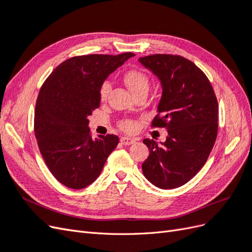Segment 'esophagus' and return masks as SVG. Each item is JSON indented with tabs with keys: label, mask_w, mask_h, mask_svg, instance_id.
<instances>
[{
	"label": "esophagus",
	"mask_w": 252,
	"mask_h": 252,
	"mask_svg": "<svg viewBox=\"0 0 252 252\" xmlns=\"http://www.w3.org/2000/svg\"><path fill=\"white\" fill-rule=\"evenodd\" d=\"M121 143L123 145H131L133 143H135V140L134 139H131V138H126V136H123V138H121Z\"/></svg>",
	"instance_id": "obj_1"
}]
</instances>
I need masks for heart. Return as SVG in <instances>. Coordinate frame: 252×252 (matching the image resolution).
Masks as SVG:
<instances>
[{
    "mask_svg": "<svg viewBox=\"0 0 252 252\" xmlns=\"http://www.w3.org/2000/svg\"><path fill=\"white\" fill-rule=\"evenodd\" d=\"M123 80L126 86L134 95L141 93H147L150 86V80L148 75L140 69H135V68L127 70L123 75ZM109 90V83L103 82L102 85L100 86V89H98V98H100V102L103 103L107 100ZM118 126L121 130L125 132H132L136 128V122L132 119H123L119 122Z\"/></svg>",
    "mask_w": 252,
    "mask_h": 252,
    "instance_id": "b5f03b06",
    "label": "heart"
}]
</instances>
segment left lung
Here are the masks:
<instances>
[{
    "label": "left lung",
    "mask_w": 252,
    "mask_h": 252,
    "mask_svg": "<svg viewBox=\"0 0 252 252\" xmlns=\"http://www.w3.org/2000/svg\"><path fill=\"white\" fill-rule=\"evenodd\" d=\"M139 61L163 87L151 127L168 132L162 145L143 141L149 156L142 170L157 187L173 189L191 180L207 161L218 134V100L208 78L191 61L159 53Z\"/></svg>",
    "instance_id": "left-lung-1"
}]
</instances>
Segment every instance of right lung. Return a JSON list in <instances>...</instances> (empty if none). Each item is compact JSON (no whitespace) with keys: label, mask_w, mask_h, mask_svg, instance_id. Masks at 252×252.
<instances>
[{"label":"right lung","mask_w":252,"mask_h":252,"mask_svg":"<svg viewBox=\"0 0 252 252\" xmlns=\"http://www.w3.org/2000/svg\"><path fill=\"white\" fill-rule=\"evenodd\" d=\"M132 52L77 56L61 63L45 80L36 98L34 134L48 169L61 184L85 188L100 175L117 147L114 134L93 139L88 116L100 107L98 89Z\"/></svg>","instance_id":"right-lung-1"}]
</instances>
